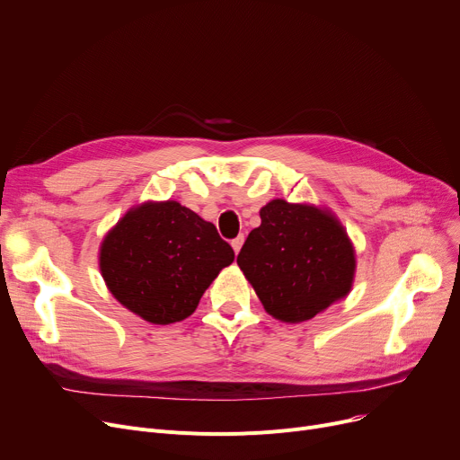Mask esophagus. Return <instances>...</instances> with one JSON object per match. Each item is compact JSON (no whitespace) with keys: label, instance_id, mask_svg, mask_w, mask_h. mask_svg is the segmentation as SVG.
I'll use <instances>...</instances> for the list:
<instances>
[{"label":"esophagus","instance_id":"34e87169","mask_svg":"<svg viewBox=\"0 0 460 460\" xmlns=\"http://www.w3.org/2000/svg\"><path fill=\"white\" fill-rule=\"evenodd\" d=\"M243 244H244V236H243V234H238L234 240H231V246H233L234 253L240 252V248H243Z\"/></svg>","mask_w":460,"mask_h":460}]
</instances>
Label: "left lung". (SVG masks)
Here are the masks:
<instances>
[{
    "label": "left lung",
    "mask_w": 460,
    "mask_h": 460,
    "mask_svg": "<svg viewBox=\"0 0 460 460\" xmlns=\"http://www.w3.org/2000/svg\"><path fill=\"white\" fill-rule=\"evenodd\" d=\"M259 216L236 262L269 315L304 323L350 293L356 252L332 210L272 199Z\"/></svg>",
    "instance_id": "1"
}]
</instances>
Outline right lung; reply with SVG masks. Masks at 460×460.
<instances>
[{
	"mask_svg": "<svg viewBox=\"0 0 460 460\" xmlns=\"http://www.w3.org/2000/svg\"><path fill=\"white\" fill-rule=\"evenodd\" d=\"M233 261V248L216 227L172 199L132 207L108 231L99 253L113 298L153 324L190 317Z\"/></svg>",
	"mask_w": 460,
	"mask_h": 460,
	"instance_id": "1",
	"label": "right lung"
}]
</instances>
